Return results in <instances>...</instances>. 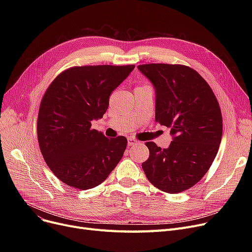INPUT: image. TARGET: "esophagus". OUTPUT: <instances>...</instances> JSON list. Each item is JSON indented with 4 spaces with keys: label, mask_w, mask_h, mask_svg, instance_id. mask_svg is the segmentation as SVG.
Instances as JSON below:
<instances>
[{
    "label": "esophagus",
    "mask_w": 252,
    "mask_h": 252,
    "mask_svg": "<svg viewBox=\"0 0 252 252\" xmlns=\"http://www.w3.org/2000/svg\"><path fill=\"white\" fill-rule=\"evenodd\" d=\"M138 143H139V141L134 139V138H128L127 139V145H128V146H134V145H137Z\"/></svg>",
    "instance_id": "obj_1"
}]
</instances>
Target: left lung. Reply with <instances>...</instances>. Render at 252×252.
Listing matches in <instances>:
<instances>
[{
    "label": "left lung",
    "mask_w": 252,
    "mask_h": 252,
    "mask_svg": "<svg viewBox=\"0 0 252 252\" xmlns=\"http://www.w3.org/2000/svg\"><path fill=\"white\" fill-rule=\"evenodd\" d=\"M155 88V122L170 128L169 147L146 142L150 155L142 163L149 182L176 194L199 182L213 164L222 135L220 104L205 79L182 64L139 65Z\"/></svg>",
    "instance_id": "8db88e82"
}]
</instances>
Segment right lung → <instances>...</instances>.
<instances>
[{
	"mask_svg": "<svg viewBox=\"0 0 252 252\" xmlns=\"http://www.w3.org/2000/svg\"><path fill=\"white\" fill-rule=\"evenodd\" d=\"M135 65L73 66L58 74L39 105L37 141L49 168L61 182L79 190L104 182L122 159L127 140L106 138L92 128L103 117L111 93Z\"/></svg>",
	"mask_w": 252,
	"mask_h": 252,
	"instance_id": "1",
	"label": "right lung"
}]
</instances>
